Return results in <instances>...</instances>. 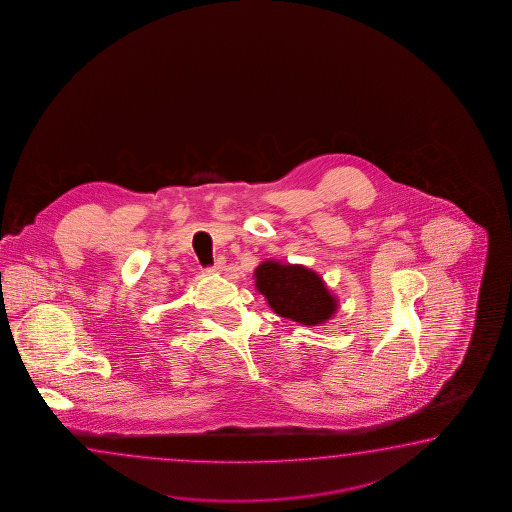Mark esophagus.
I'll return each instance as SVG.
<instances>
[{
	"label": "esophagus",
	"mask_w": 512,
	"mask_h": 512,
	"mask_svg": "<svg viewBox=\"0 0 512 512\" xmlns=\"http://www.w3.org/2000/svg\"><path fill=\"white\" fill-rule=\"evenodd\" d=\"M223 267H225V258H216V261H214V265H212L211 269L209 271L212 272H221L223 271Z\"/></svg>",
	"instance_id": "1"
}]
</instances>
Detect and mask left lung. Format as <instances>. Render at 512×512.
Listing matches in <instances>:
<instances>
[{
  "label": "left lung",
  "instance_id": "8db88e82",
  "mask_svg": "<svg viewBox=\"0 0 512 512\" xmlns=\"http://www.w3.org/2000/svg\"><path fill=\"white\" fill-rule=\"evenodd\" d=\"M254 278L256 289L281 318L301 325H321L331 320L338 309L336 296H332L320 274L303 265L263 261L256 267Z\"/></svg>",
  "mask_w": 512,
  "mask_h": 512
}]
</instances>
